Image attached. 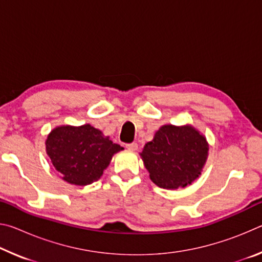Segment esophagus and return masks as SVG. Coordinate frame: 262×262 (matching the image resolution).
<instances>
[{
    "instance_id": "34e87169",
    "label": "esophagus",
    "mask_w": 262,
    "mask_h": 262,
    "mask_svg": "<svg viewBox=\"0 0 262 262\" xmlns=\"http://www.w3.org/2000/svg\"><path fill=\"white\" fill-rule=\"evenodd\" d=\"M128 150H130V151H136L137 148H139V145H137V143H129L126 145Z\"/></svg>"
}]
</instances>
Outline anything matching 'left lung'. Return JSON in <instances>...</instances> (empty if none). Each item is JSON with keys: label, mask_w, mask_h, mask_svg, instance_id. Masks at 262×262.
Returning <instances> with one entry per match:
<instances>
[{"label": "left lung", "mask_w": 262, "mask_h": 262, "mask_svg": "<svg viewBox=\"0 0 262 262\" xmlns=\"http://www.w3.org/2000/svg\"><path fill=\"white\" fill-rule=\"evenodd\" d=\"M208 152L206 136L192 125H164L145 143L140 156L155 185L178 189L199 178Z\"/></svg>", "instance_id": "left-lung-1"}]
</instances>
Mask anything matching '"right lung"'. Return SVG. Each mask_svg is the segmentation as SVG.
<instances>
[{"instance_id": "right-lung-1", "label": "right lung", "mask_w": 262, "mask_h": 262, "mask_svg": "<svg viewBox=\"0 0 262 262\" xmlns=\"http://www.w3.org/2000/svg\"><path fill=\"white\" fill-rule=\"evenodd\" d=\"M45 145L59 176L76 186L99 180L112 157L123 150L90 123L57 126L47 135Z\"/></svg>"}]
</instances>
